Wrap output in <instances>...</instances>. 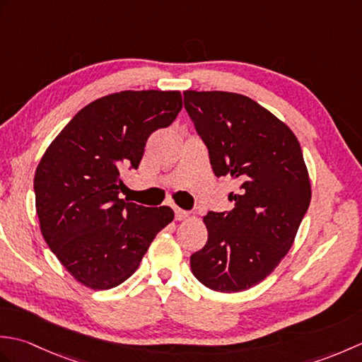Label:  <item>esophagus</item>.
<instances>
[{"mask_svg": "<svg viewBox=\"0 0 362 362\" xmlns=\"http://www.w3.org/2000/svg\"><path fill=\"white\" fill-rule=\"evenodd\" d=\"M174 214H175L177 221H183V219L188 218V211L179 209V206H174Z\"/></svg>", "mask_w": 362, "mask_h": 362, "instance_id": "obj_1", "label": "esophagus"}]
</instances>
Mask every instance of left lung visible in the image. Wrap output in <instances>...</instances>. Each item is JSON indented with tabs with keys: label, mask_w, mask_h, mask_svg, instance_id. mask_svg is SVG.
Listing matches in <instances>:
<instances>
[{
	"label": "left lung",
	"mask_w": 362,
	"mask_h": 362,
	"mask_svg": "<svg viewBox=\"0 0 362 362\" xmlns=\"http://www.w3.org/2000/svg\"><path fill=\"white\" fill-rule=\"evenodd\" d=\"M216 177L236 180L230 211H209V240L189 257L206 288L240 292L263 281L291 249L308 211L311 185L292 130L253 99L228 91H183Z\"/></svg>",
	"instance_id": "8db88e82"
}]
</instances>
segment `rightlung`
<instances>
[{
    "instance_id": "1",
    "label": "right lung",
    "mask_w": 362,
    "mask_h": 362,
    "mask_svg": "<svg viewBox=\"0 0 362 362\" xmlns=\"http://www.w3.org/2000/svg\"><path fill=\"white\" fill-rule=\"evenodd\" d=\"M182 109L180 91H119L74 115L46 149L34 177L42 235L76 280L91 289L126 281L153 238L174 219L169 206L119 199L126 169Z\"/></svg>"
}]
</instances>
